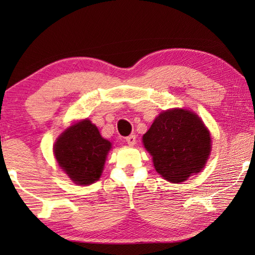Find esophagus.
Instances as JSON below:
<instances>
[{
  "instance_id": "esophagus-1",
  "label": "esophagus",
  "mask_w": 255,
  "mask_h": 255,
  "mask_svg": "<svg viewBox=\"0 0 255 255\" xmlns=\"http://www.w3.org/2000/svg\"><path fill=\"white\" fill-rule=\"evenodd\" d=\"M126 141H127L128 145L133 146V145L136 144V136L135 135H130V136L126 137Z\"/></svg>"
}]
</instances>
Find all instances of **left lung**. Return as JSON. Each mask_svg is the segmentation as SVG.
I'll use <instances>...</instances> for the list:
<instances>
[{
    "label": "left lung",
    "instance_id": "1",
    "mask_svg": "<svg viewBox=\"0 0 255 255\" xmlns=\"http://www.w3.org/2000/svg\"><path fill=\"white\" fill-rule=\"evenodd\" d=\"M143 143L157 173L172 183L199 173L211 152L210 132L199 116L176 108L155 118Z\"/></svg>",
    "mask_w": 255,
    "mask_h": 255
}]
</instances>
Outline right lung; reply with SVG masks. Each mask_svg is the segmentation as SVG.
<instances>
[{
  "label": "right lung",
  "mask_w": 255,
  "mask_h": 255,
  "mask_svg": "<svg viewBox=\"0 0 255 255\" xmlns=\"http://www.w3.org/2000/svg\"><path fill=\"white\" fill-rule=\"evenodd\" d=\"M111 143L103 138L89 119L65 129L54 145L60 166L75 184L88 185L100 179Z\"/></svg>",
  "instance_id": "1"
}]
</instances>
